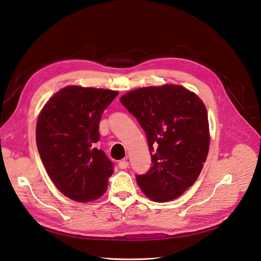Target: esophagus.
<instances>
[{
	"label": "esophagus",
	"instance_id": "esophagus-1",
	"mask_svg": "<svg viewBox=\"0 0 261 261\" xmlns=\"http://www.w3.org/2000/svg\"><path fill=\"white\" fill-rule=\"evenodd\" d=\"M128 166H129L128 161H126V160H121V161H119V163H118V168H119V169H127Z\"/></svg>",
	"mask_w": 261,
	"mask_h": 261
}]
</instances>
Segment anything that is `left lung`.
Masks as SVG:
<instances>
[{
  "instance_id": "8db88e82",
  "label": "left lung",
  "mask_w": 261,
  "mask_h": 261,
  "mask_svg": "<svg viewBox=\"0 0 261 261\" xmlns=\"http://www.w3.org/2000/svg\"><path fill=\"white\" fill-rule=\"evenodd\" d=\"M119 101L145 130L151 167L136 174L148 198H178L198 179L205 163L210 133L207 112L200 97L181 86L140 88Z\"/></svg>"
}]
</instances>
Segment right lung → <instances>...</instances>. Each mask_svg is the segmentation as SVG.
<instances>
[{"label": "right lung", "instance_id": "obj_1", "mask_svg": "<svg viewBox=\"0 0 261 261\" xmlns=\"http://www.w3.org/2000/svg\"><path fill=\"white\" fill-rule=\"evenodd\" d=\"M118 92L70 86L58 91L41 110L36 144L46 171L67 198L89 202L107 191L113 163L95 148L98 123Z\"/></svg>", "mask_w": 261, "mask_h": 261}]
</instances>
